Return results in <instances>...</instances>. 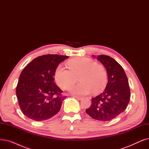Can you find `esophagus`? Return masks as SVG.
Returning <instances> with one entry per match:
<instances>
[{"instance_id": "34e87169", "label": "esophagus", "mask_w": 149, "mask_h": 149, "mask_svg": "<svg viewBox=\"0 0 149 149\" xmlns=\"http://www.w3.org/2000/svg\"><path fill=\"white\" fill-rule=\"evenodd\" d=\"M75 97L77 99V100H81L83 98V97H78V96H75Z\"/></svg>"}]
</instances>
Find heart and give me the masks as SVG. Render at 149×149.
<instances>
[{
	"instance_id": "heart-1",
	"label": "heart",
	"mask_w": 149,
	"mask_h": 149,
	"mask_svg": "<svg viewBox=\"0 0 149 149\" xmlns=\"http://www.w3.org/2000/svg\"><path fill=\"white\" fill-rule=\"evenodd\" d=\"M69 70L58 65L54 73L57 84L63 89H68L76 81L79 76L80 82L69 89L76 95H85L92 92L102 91L107 83V73L104 68L95 63L93 60L84 57H75L68 61Z\"/></svg>"
}]
</instances>
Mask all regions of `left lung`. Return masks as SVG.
I'll list each match as a JSON object with an SVG mask.
<instances>
[{
	"mask_svg": "<svg viewBox=\"0 0 149 149\" xmlns=\"http://www.w3.org/2000/svg\"><path fill=\"white\" fill-rule=\"evenodd\" d=\"M93 57L106 68L108 80L103 92L92 98V104L86 112L93 119L110 121L126 110L129 103L128 79L123 67L112 57L105 55Z\"/></svg>",
	"mask_w": 149,
	"mask_h": 149,
	"instance_id": "obj_1",
	"label": "left lung"
}]
</instances>
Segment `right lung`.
Returning a JSON list of instances; mask_svg holds the SVG:
<instances>
[{
	"label": "right lung",
	"mask_w": 149,
	"mask_h": 149,
	"mask_svg": "<svg viewBox=\"0 0 149 149\" xmlns=\"http://www.w3.org/2000/svg\"><path fill=\"white\" fill-rule=\"evenodd\" d=\"M67 56L48 54L31 61L21 72L16 96L22 113L29 118L41 121L48 120L60 110L66 97L54 82V73Z\"/></svg>",
	"instance_id": "right-lung-1"
}]
</instances>
